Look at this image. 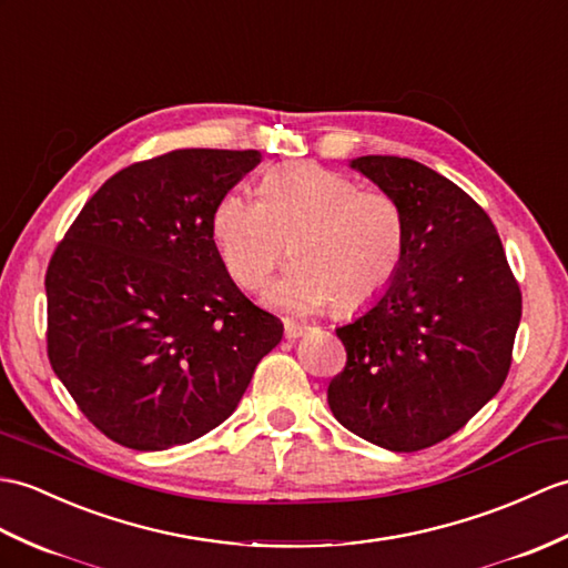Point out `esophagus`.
Wrapping results in <instances>:
<instances>
[{"label":"esophagus","instance_id":"esophagus-1","mask_svg":"<svg viewBox=\"0 0 568 568\" xmlns=\"http://www.w3.org/2000/svg\"><path fill=\"white\" fill-rule=\"evenodd\" d=\"M305 334H307V326L295 324V322H285V338L287 341H295V338L305 336Z\"/></svg>","mask_w":568,"mask_h":568}]
</instances>
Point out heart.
Here are the masks:
<instances>
[{
  "label": "heart",
  "instance_id": "1",
  "mask_svg": "<svg viewBox=\"0 0 568 568\" xmlns=\"http://www.w3.org/2000/svg\"><path fill=\"white\" fill-rule=\"evenodd\" d=\"M213 240L224 268L246 290L266 285L295 242L300 261L266 300L293 314L336 302L348 314L392 285L404 258L406 220L392 193L358 189L338 171L295 162L263 176L258 201L242 193L220 197Z\"/></svg>",
  "mask_w": 568,
  "mask_h": 568
}]
</instances>
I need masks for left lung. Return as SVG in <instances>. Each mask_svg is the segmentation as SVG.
Returning a JSON list of instances; mask_svg holds the SVG:
<instances>
[{
    "label": "left lung",
    "mask_w": 568,
    "mask_h": 568,
    "mask_svg": "<svg viewBox=\"0 0 568 568\" xmlns=\"http://www.w3.org/2000/svg\"><path fill=\"white\" fill-rule=\"evenodd\" d=\"M406 220L402 266L371 307L336 328L348 361L328 385L336 420L392 453L450 438L496 397L523 297L489 215L450 179L402 156H358Z\"/></svg>",
    "instance_id": "obj_1"
}]
</instances>
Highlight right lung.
<instances>
[{
  "label": "right lung",
  "instance_id": "add662e5",
  "mask_svg": "<svg viewBox=\"0 0 568 568\" xmlns=\"http://www.w3.org/2000/svg\"><path fill=\"white\" fill-rule=\"evenodd\" d=\"M256 150H176L118 171L50 258L48 358L82 414L133 450L230 418L283 324L248 302L213 240Z\"/></svg>",
  "mask_w": 568,
  "mask_h": 568
}]
</instances>
